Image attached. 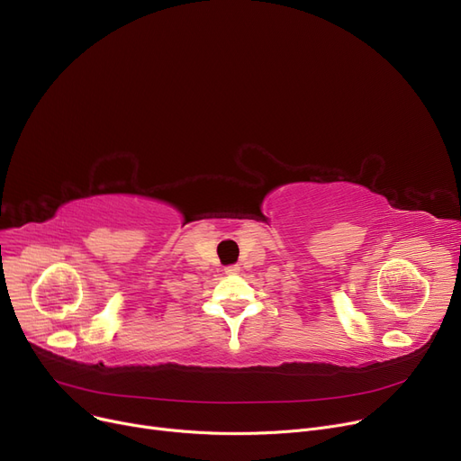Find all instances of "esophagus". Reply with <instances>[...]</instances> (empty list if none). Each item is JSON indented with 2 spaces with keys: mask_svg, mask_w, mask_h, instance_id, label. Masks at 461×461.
I'll use <instances>...</instances> for the list:
<instances>
[{
  "mask_svg": "<svg viewBox=\"0 0 461 461\" xmlns=\"http://www.w3.org/2000/svg\"><path fill=\"white\" fill-rule=\"evenodd\" d=\"M224 271H226V275H237L240 271V267L239 265H230V267H226Z\"/></svg>",
  "mask_w": 461,
  "mask_h": 461,
  "instance_id": "esophagus-1",
  "label": "esophagus"
}]
</instances>
